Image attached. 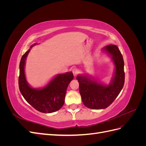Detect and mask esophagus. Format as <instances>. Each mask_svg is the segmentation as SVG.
I'll list each match as a JSON object with an SVG mask.
<instances>
[{"instance_id":"obj_1","label":"esophagus","mask_w":146,"mask_h":146,"mask_svg":"<svg viewBox=\"0 0 146 146\" xmlns=\"http://www.w3.org/2000/svg\"><path fill=\"white\" fill-rule=\"evenodd\" d=\"M72 72H73V74H74V77H77V76L78 74V71L77 69L74 68L72 69Z\"/></svg>"}]
</instances>
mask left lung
Wrapping results in <instances>:
<instances>
[{"instance_id":"obj_1","label":"left lung","mask_w":146,"mask_h":146,"mask_svg":"<svg viewBox=\"0 0 146 146\" xmlns=\"http://www.w3.org/2000/svg\"><path fill=\"white\" fill-rule=\"evenodd\" d=\"M114 64L113 76L108 85L98 82L88 74H79V91L83 104L91 109H105L111 105L120 93L125 82L124 62L118 47L108 45L102 48Z\"/></svg>"}]
</instances>
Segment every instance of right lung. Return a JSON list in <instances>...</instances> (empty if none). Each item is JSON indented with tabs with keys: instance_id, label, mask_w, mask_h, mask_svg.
<instances>
[{
	"instance_id": "add662e5",
	"label": "right lung",
	"mask_w": 146,
	"mask_h": 146,
	"mask_svg": "<svg viewBox=\"0 0 146 146\" xmlns=\"http://www.w3.org/2000/svg\"><path fill=\"white\" fill-rule=\"evenodd\" d=\"M22 56L19 64V88L21 93L27 102L38 111L51 113L58 111L64 104V98L69 83L72 80V72L59 74L41 88H34L29 84L25 74V65L29 53L33 46Z\"/></svg>"
}]
</instances>
